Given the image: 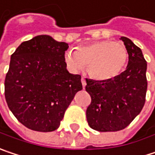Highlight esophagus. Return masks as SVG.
Instances as JSON below:
<instances>
[{"instance_id": "obj_1", "label": "esophagus", "mask_w": 155, "mask_h": 155, "mask_svg": "<svg viewBox=\"0 0 155 155\" xmlns=\"http://www.w3.org/2000/svg\"><path fill=\"white\" fill-rule=\"evenodd\" d=\"M81 84H82V87L85 88V86H86V80H85L84 77L81 78Z\"/></svg>"}]
</instances>
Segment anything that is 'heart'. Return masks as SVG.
Masks as SVG:
<instances>
[{"instance_id": "b5f03b06", "label": "heart", "mask_w": 155, "mask_h": 155, "mask_svg": "<svg viewBox=\"0 0 155 155\" xmlns=\"http://www.w3.org/2000/svg\"><path fill=\"white\" fill-rule=\"evenodd\" d=\"M128 59L126 47L119 41H96L68 50L64 61L70 70L78 72L86 65L89 75L97 81L115 77L121 72Z\"/></svg>"}]
</instances>
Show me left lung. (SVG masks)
<instances>
[{"mask_svg": "<svg viewBox=\"0 0 155 155\" xmlns=\"http://www.w3.org/2000/svg\"><path fill=\"white\" fill-rule=\"evenodd\" d=\"M129 54L127 69L105 81L86 79V91L91 102L86 111L90 127L97 131L125 129L141 112L147 90V64L141 49L126 37H120Z\"/></svg>", "mask_w": 155, "mask_h": 155, "instance_id": "1", "label": "left lung"}]
</instances>
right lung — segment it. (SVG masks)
I'll list each match as a JSON object with an SVG mask.
<instances>
[{
	"mask_svg": "<svg viewBox=\"0 0 155 155\" xmlns=\"http://www.w3.org/2000/svg\"><path fill=\"white\" fill-rule=\"evenodd\" d=\"M68 44L49 35L22 42L11 55L4 81L8 106L26 128L41 132L57 130L76 92L81 76L66 70Z\"/></svg>",
	"mask_w": 155,
	"mask_h": 155,
	"instance_id": "obj_1",
	"label": "right lung"
}]
</instances>
